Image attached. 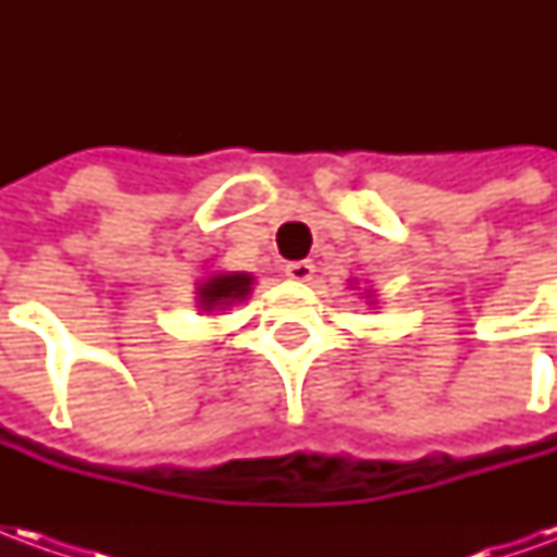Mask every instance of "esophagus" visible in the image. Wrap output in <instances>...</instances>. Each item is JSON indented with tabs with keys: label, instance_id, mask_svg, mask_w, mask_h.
<instances>
[{
	"label": "esophagus",
	"instance_id": "esophagus-1",
	"mask_svg": "<svg viewBox=\"0 0 557 557\" xmlns=\"http://www.w3.org/2000/svg\"><path fill=\"white\" fill-rule=\"evenodd\" d=\"M315 265L313 262H307V259H298V262H289L286 265V274H289L292 280H298V283H307V280L313 277Z\"/></svg>",
	"mask_w": 557,
	"mask_h": 557
}]
</instances>
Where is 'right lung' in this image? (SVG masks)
<instances>
[{"instance_id":"add662e5","label":"right lung","mask_w":557,"mask_h":557,"mask_svg":"<svg viewBox=\"0 0 557 557\" xmlns=\"http://www.w3.org/2000/svg\"><path fill=\"white\" fill-rule=\"evenodd\" d=\"M250 280L253 277H247V274H218V277H211L199 286V304L206 310H214V307L242 301L250 292Z\"/></svg>"}]
</instances>
